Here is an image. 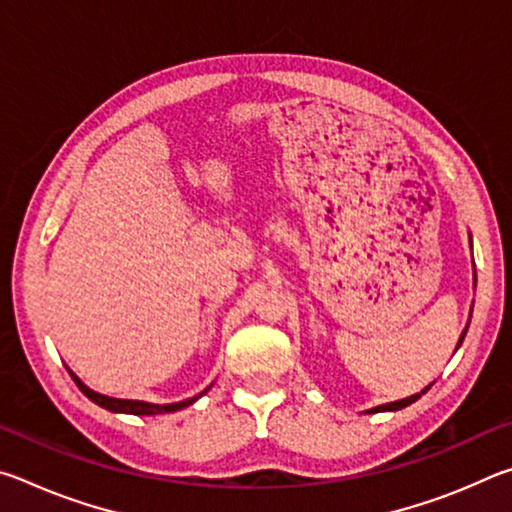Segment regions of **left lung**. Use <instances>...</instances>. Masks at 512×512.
<instances>
[{
  "label": "left lung",
  "instance_id": "obj_1",
  "mask_svg": "<svg viewBox=\"0 0 512 512\" xmlns=\"http://www.w3.org/2000/svg\"><path fill=\"white\" fill-rule=\"evenodd\" d=\"M470 246H472V237H470ZM474 264V262H472ZM474 289H476V271H474ZM474 305V302H472ZM470 316H472V309H470ZM467 327H470V320H467V325H465V329H463V334H461V339H458V343H456V350L461 348V343H463V339H465V334H467ZM454 350V352H456ZM431 388V384L427 386V388H422L420 393H415V395H411V397H404V400H397V402H388V404H379V406H372V409H368L366 413H384V411H400V409H406V406L409 404H413L415 400H420V397L427 393Z\"/></svg>",
  "mask_w": 512,
  "mask_h": 512
}]
</instances>
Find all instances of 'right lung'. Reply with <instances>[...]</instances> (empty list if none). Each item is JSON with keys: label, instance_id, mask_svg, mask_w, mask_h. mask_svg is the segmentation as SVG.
Listing matches in <instances>:
<instances>
[{"label": "right lung", "instance_id": "add662e5", "mask_svg": "<svg viewBox=\"0 0 512 512\" xmlns=\"http://www.w3.org/2000/svg\"><path fill=\"white\" fill-rule=\"evenodd\" d=\"M69 370V368H67ZM69 375L76 381V386L81 388V393L92 400L94 404H99L101 409L112 411V413H128V415H160V413H173V411H180L185 409V406L194 404L198 397H203L207 391H210L212 384L205 388L203 393H198L194 397H189V400L183 402H173V404H153V402H144V400H119V397H108V395H101L97 391H92L90 386H85L83 381L74 375L72 370H69Z\"/></svg>", "mask_w": 512, "mask_h": 512}]
</instances>
